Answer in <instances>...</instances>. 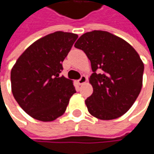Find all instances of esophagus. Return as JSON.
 Instances as JSON below:
<instances>
[{"label": "esophagus", "instance_id": "obj_1", "mask_svg": "<svg viewBox=\"0 0 154 154\" xmlns=\"http://www.w3.org/2000/svg\"><path fill=\"white\" fill-rule=\"evenodd\" d=\"M86 80H87V78H86L85 75H82L80 78V80H78V84H79L80 86H81V85H83L84 83H86Z\"/></svg>", "mask_w": 154, "mask_h": 154}]
</instances>
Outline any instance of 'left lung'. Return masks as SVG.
I'll return each mask as SVG.
<instances>
[{"mask_svg": "<svg viewBox=\"0 0 154 154\" xmlns=\"http://www.w3.org/2000/svg\"><path fill=\"white\" fill-rule=\"evenodd\" d=\"M74 47L91 62L92 94L86 99L89 113L101 120L120 117L131 108L141 87L144 64L125 40L108 32L83 34Z\"/></svg>", "mask_w": 154, "mask_h": 154, "instance_id": "1", "label": "left lung"}]
</instances>
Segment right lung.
Returning <instances> with one entry per match:
<instances>
[{"instance_id": "add662e5", "label": "right lung", "mask_w": 154, "mask_h": 154, "mask_svg": "<svg viewBox=\"0 0 154 154\" xmlns=\"http://www.w3.org/2000/svg\"><path fill=\"white\" fill-rule=\"evenodd\" d=\"M78 38L56 32L37 40L23 52L11 70L12 92L32 117L51 122L63 115L76 92L73 81L61 76L62 62Z\"/></svg>"}]
</instances>
